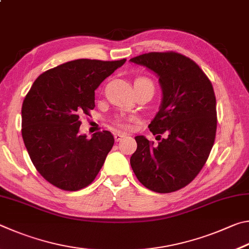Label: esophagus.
<instances>
[{"label":"esophagus","instance_id":"esophagus-1","mask_svg":"<svg viewBox=\"0 0 249 249\" xmlns=\"http://www.w3.org/2000/svg\"><path fill=\"white\" fill-rule=\"evenodd\" d=\"M115 141L116 142H119L122 138H124L125 137V134H124V133H120V132H117V133H115Z\"/></svg>","mask_w":249,"mask_h":249}]
</instances>
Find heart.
Returning <instances> with one entry per match:
<instances>
[{"label": "heart", "instance_id": "b5f03b06", "mask_svg": "<svg viewBox=\"0 0 249 249\" xmlns=\"http://www.w3.org/2000/svg\"><path fill=\"white\" fill-rule=\"evenodd\" d=\"M139 81H147V82H151V81H149V80H147V78H145V77H139V78H137V80L134 81V82H139ZM112 124H115L116 127H117L118 129H120V130H127V129H129V122H128V119H125V118L117 117V118H115V119L112 120Z\"/></svg>", "mask_w": 249, "mask_h": 249}]
</instances>
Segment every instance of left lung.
<instances>
[{
    "label": "left lung",
    "instance_id": "obj_1",
    "mask_svg": "<svg viewBox=\"0 0 249 249\" xmlns=\"http://www.w3.org/2000/svg\"><path fill=\"white\" fill-rule=\"evenodd\" d=\"M130 61L158 74L163 99L149 124L159 145L136 137L130 164L141 184L160 194L184 188L206 164L216 133V100L199 65L178 52H149ZM165 133L167 138L160 136Z\"/></svg>",
    "mask_w": 249,
    "mask_h": 249
}]
</instances>
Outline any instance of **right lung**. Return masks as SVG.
<instances>
[{
    "mask_svg": "<svg viewBox=\"0 0 249 249\" xmlns=\"http://www.w3.org/2000/svg\"><path fill=\"white\" fill-rule=\"evenodd\" d=\"M78 59L37 77L21 107V136L29 158L51 185L67 191L94 181L115 139L104 130L80 134L81 116L95 107V89L125 62Z\"/></svg>",
    "mask_w": 249,
    "mask_h": 249,
    "instance_id": "1",
    "label": "right lung"
}]
</instances>
